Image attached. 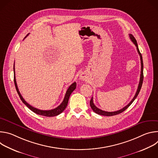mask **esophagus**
Masks as SVG:
<instances>
[{
  "label": "esophagus",
  "instance_id": "1",
  "mask_svg": "<svg viewBox=\"0 0 158 158\" xmlns=\"http://www.w3.org/2000/svg\"><path fill=\"white\" fill-rule=\"evenodd\" d=\"M80 77H81V79L82 80H84V79H85V76L84 74H81Z\"/></svg>",
  "mask_w": 158,
  "mask_h": 158
}]
</instances>
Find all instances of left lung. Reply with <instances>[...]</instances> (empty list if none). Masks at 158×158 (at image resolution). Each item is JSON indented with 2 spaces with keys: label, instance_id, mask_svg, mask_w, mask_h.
I'll return each mask as SVG.
<instances>
[{
  "label": "left lung",
  "instance_id": "8db88e82",
  "mask_svg": "<svg viewBox=\"0 0 158 158\" xmlns=\"http://www.w3.org/2000/svg\"><path fill=\"white\" fill-rule=\"evenodd\" d=\"M129 37L131 39V40H132V42L134 44L135 46H136V49H137V51H138V52L140 56V59H141V76H140V81H139V85H138V89H137V91L136 93V94H135L134 97L133 98V99L131 100V101L126 106L124 107H123V109L119 110H117V111H114V112H107V111H104V110H102L100 109H99L98 107H97L94 104V102H93V97H92L91 101H90V106H91L92 109L93 110V111L94 112H96V113L99 114V115H102V116H114V115H117V114H119L120 113H121V112H123V111H124L132 102L133 101L135 100V99H136L138 96V95L139 94V91L141 89V87H142V84H143V78H144V76H143V57H142V55L139 50V48H138V44H137V41L136 40V39H135L134 37V36L132 35V34H129Z\"/></svg>",
  "mask_w": 158,
  "mask_h": 158
}]
</instances>
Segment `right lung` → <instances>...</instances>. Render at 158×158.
Segmentation results:
<instances>
[{
	"label": "right lung",
	"mask_w": 158,
	"mask_h": 158,
	"mask_svg": "<svg viewBox=\"0 0 158 158\" xmlns=\"http://www.w3.org/2000/svg\"><path fill=\"white\" fill-rule=\"evenodd\" d=\"M29 35V34L25 37V38ZM14 84H15V89L16 91L21 99V101L23 102L29 109H30L32 111H33L34 112H35V114H39V115H41V116H47V117H52V116H57L59 114H60L61 112H62L64 111V110L65 109V107H67V104H68V101H69V97L71 94V93L74 91L75 89L76 88V82H74L69 87V88L67 89L65 97L64 98L63 101L62 102V103L56 108L51 109V110H40L39 109H37L35 107H34L33 106H31L30 104H29L24 99V98H22V95L20 94L19 89L17 87V82H16V80H15V68H14Z\"/></svg>",
	"instance_id": "1"
}]
</instances>
